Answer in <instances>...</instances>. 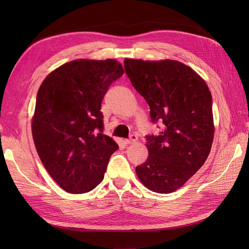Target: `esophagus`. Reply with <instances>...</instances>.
<instances>
[{
	"label": "esophagus",
	"mask_w": 249,
	"mask_h": 249,
	"mask_svg": "<svg viewBox=\"0 0 249 249\" xmlns=\"http://www.w3.org/2000/svg\"><path fill=\"white\" fill-rule=\"evenodd\" d=\"M137 140H138V138H137V136L135 135H131L129 139H126L124 142L126 144H133V143H136Z\"/></svg>",
	"instance_id": "1"
}]
</instances>
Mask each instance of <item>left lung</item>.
I'll use <instances>...</instances> for the list:
<instances>
[{
    "mask_svg": "<svg viewBox=\"0 0 249 249\" xmlns=\"http://www.w3.org/2000/svg\"><path fill=\"white\" fill-rule=\"evenodd\" d=\"M131 84L150 106L152 122H162L160 136H149V157L136 168L152 192L181 188L208 158L214 139L212 95L189 66L174 60H124Z\"/></svg>",
    "mask_w": 249,
    "mask_h": 249,
    "instance_id": "left-lung-1",
    "label": "left lung"
}]
</instances>
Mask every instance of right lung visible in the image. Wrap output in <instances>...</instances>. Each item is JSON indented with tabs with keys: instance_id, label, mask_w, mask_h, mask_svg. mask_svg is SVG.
Masks as SVG:
<instances>
[{
	"instance_id": "obj_1",
	"label": "right lung",
	"mask_w": 249,
	"mask_h": 249,
	"mask_svg": "<svg viewBox=\"0 0 249 249\" xmlns=\"http://www.w3.org/2000/svg\"><path fill=\"white\" fill-rule=\"evenodd\" d=\"M123 73L113 59H79L57 67L40 84L32 135L46 170L67 193L96 187L119 149L103 134L100 107L111 83Z\"/></svg>"
}]
</instances>
